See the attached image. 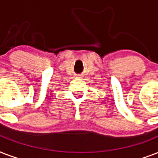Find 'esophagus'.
<instances>
[{
  "instance_id": "34e87169",
  "label": "esophagus",
  "mask_w": 158,
  "mask_h": 158,
  "mask_svg": "<svg viewBox=\"0 0 158 158\" xmlns=\"http://www.w3.org/2000/svg\"><path fill=\"white\" fill-rule=\"evenodd\" d=\"M78 77H81V76H80V75H79V76H78Z\"/></svg>"
}]
</instances>
